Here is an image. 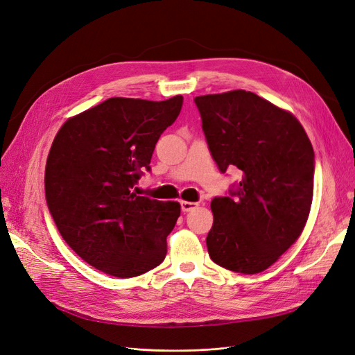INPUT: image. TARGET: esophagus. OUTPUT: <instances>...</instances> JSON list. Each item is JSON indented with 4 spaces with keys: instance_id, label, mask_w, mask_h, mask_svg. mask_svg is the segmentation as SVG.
<instances>
[{
    "instance_id": "34e87169",
    "label": "esophagus",
    "mask_w": 355,
    "mask_h": 355,
    "mask_svg": "<svg viewBox=\"0 0 355 355\" xmlns=\"http://www.w3.org/2000/svg\"><path fill=\"white\" fill-rule=\"evenodd\" d=\"M198 207L197 202H189V201H180V209L183 213H188V211H192Z\"/></svg>"
}]
</instances>
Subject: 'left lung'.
<instances>
[{
  "mask_svg": "<svg viewBox=\"0 0 355 355\" xmlns=\"http://www.w3.org/2000/svg\"><path fill=\"white\" fill-rule=\"evenodd\" d=\"M218 170L242 180L211 201L210 259L227 270L255 275L270 267L307 222L314 188V151L300 121L247 91L193 98Z\"/></svg>",
  "mask_w": 355,
  "mask_h": 355,
  "instance_id": "1",
  "label": "left lung"
}]
</instances>
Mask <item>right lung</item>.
<instances>
[{
    "instance_id": "obj_1",
    "label": "right lung",
    "mask_w": 355,
    "mask_h": 355,
    "mask_svg": "<svg viewBox=\"0 0 355 355\" xmlns=\"http://www.w3.org/2000/svg\"><path fill=\"white\" fill-rule=\"evenodd\" d=\"M182 104V95L108 98L69 119L54 138L45 168L48 210L69 247L107 275L139 276L167 254L180 205L139 197L135 185Z\"/></svg>"
}]
</instances>
